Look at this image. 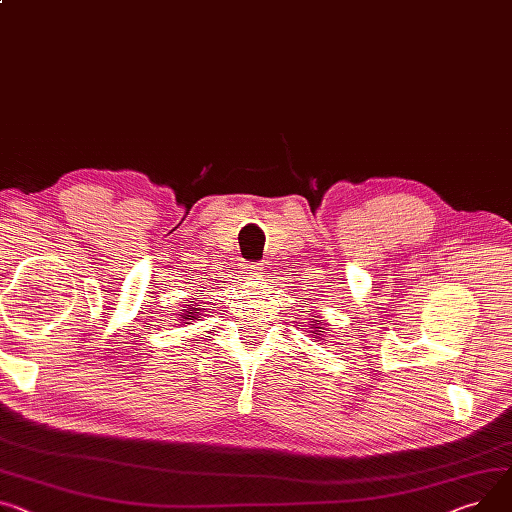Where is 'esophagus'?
Instances as JSON below:
<instances>
[{"instance_id": "obj_1", "label": "esophagus", "mask_w": 512, "mask_h": 512, "mask_svg": "<svg viewBox=\"0 0 512 512\" xmlns=\"http://www.w3.org/2000/svg\"><path fill=\"white\" fill-rule=\"evenodd\" d=\"M259 274H261V267L259 265H247V276H249V280H255V278H259Z\"/></svg>"}]
</instances>
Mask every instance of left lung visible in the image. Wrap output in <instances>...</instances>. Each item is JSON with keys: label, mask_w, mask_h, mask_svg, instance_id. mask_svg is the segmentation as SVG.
<instances>
[{"label": "left lung", "mask_w": 512, "mask_h": 512, "mask_svg": "<svg viewBox=\"0 0 512 512\" xmlns=\"http://www.w3.org/2000/svg\"><path fill=\"white\" fill-rule=\"evenodd\" d=\"M321 325H323V323H321V321H317V319H313V321H311V327H309V329H311V331H309V333H311V337H315V339H323V335H325V331H323V329H325V327H321ZM325 342H327V339H325Z\"/></svg>", "instance_id": "obj_1"}]
</instances>
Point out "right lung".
<instances>
[{"mask_svg":"<svg viewBox=\"0 0 512 512\" xmlns=\"http://www.w3.org/2000/svg\"><path fill=\"white\" fill-rule=\"evenodd\" d=\"M201 313H206V309H201V304H197V302L195 304H185L183 313L179 315V321L189 325V321H199Z\"/></svg>","mask_w":512,"mask_h":512,"instance_id":"add662e5","label":"right lung"}]
</instances>
